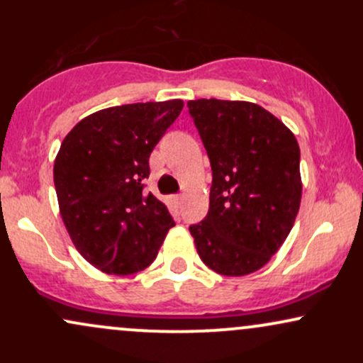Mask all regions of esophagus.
I'll use <instances>...</instances> for the list:
<instances>
[{
	"mask_svg": "<svg viewBox=\"0 0 363 363\" xmlns=\"http://www.w3.org/2000/svg\"><path fill=\"white\" fill-rule=\"evenodd\" d=\"M182 201H184V196H182V194L174 196V203H176L177 206H181V205H182Z\"/></svg>",
	"mask_w": 363,
	"mask_h": 363,
	"instance_id": "obj_1",
	"label": "esophagus"
}]
</instances>
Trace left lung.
Listing matches in <instances>:
<instances>
[{
    "mask_svg": "<svg viewBox=\"0 0 363 363\" xmlns=\"http://www.w3.org/2000/svg\"><path fill=\"white\" fill-rule=\"evenodd\" d=\"M187 107L213 174L208 215L189 227L196 249L216 273L251 274L277 254L297 218L301 148L257 104L198 99Z\"/></svg>",
    "mask_w": 363,
    "mask_h": 363,
    "instance_id": "1",
    "label": "left lung"
}]
</instances>
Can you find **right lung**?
<instances>
[{"label": "right lung", "mask_w": 363, "mask_h": 363, "mask_svg": "<svg viewBox=\"0 0 363 363\" xmlns=\"http://www.w3.org/2000/svg\"><path fill=\"white\" fill-rule=\"evenodd\" d=\"M184 102H140L86 116L62 140L54 186L77 251L101 272L138 273L153 262L174 218L145 193L148 158Z\"/></svg>", "instance_id": "right-lung-1"}]
</instances>
